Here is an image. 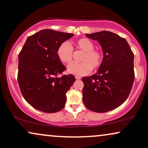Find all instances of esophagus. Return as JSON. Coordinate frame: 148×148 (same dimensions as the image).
Returning a JSON list of instances; mask_svg holds the SVG:
<instances>
[{
    "instance_id": "obj_1",
    "label": "esophagus",
    "mask_w": 148,
    "mask_h": 148,
    "mask_svg": "<svg viewBox=\"0 0 148 148\" xmlns=\"http://www.w3.org/2000/svg\"><path fill=\"white\" fill-rule=\"evenodd\" d=\"M75 79H82V77H79V76H75Z\"/></svg>"
}]
</instances>
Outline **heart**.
<instances>
[{
    "instance_id": "1",
    "label": "heart",
    "mask_w": 148,
    "mask_h": 148,
    "mask_svg": "<svg viewBox=\"0 0 148 148\" xmlns=\"http://www.w3.org/2000/svg\"><path fill=\"white\" fill-rule=\"evenodd\" d=\"M75 46L78 49L84 52L81 63H71L68 66L67 72L77 76L85 75L90 73L92 69H98L102 63L103 53L99 50L94 49V44L90 40L82 38L74 42ZM56 55L59 60L64 64H68L71 61L73 48L66 42L61 43L56 50Z\"/></svg>"
}]
</instances>
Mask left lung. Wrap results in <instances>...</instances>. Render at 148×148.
<instances>
[{
    "instance_id": "8db88e82",
    "label": "left lung",
    "mask_w": 148,
    "mask_h": 148,
    "mask_svg": "<svg viewBox=\"0 0 148 148\" xmlns=\"http://www.w3.org/2000/svg\"><path fill=\"white\" fill-rule=\"evenodd\" d=\"M86 36L98 42L104 57L96 74L82 78L83 101L89 110L108 112L121 106L130 94L135 79L134 54L127 40L112 32Z\"/></svg>"
}]
</instances>
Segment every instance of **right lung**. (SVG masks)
<instances>
[{
  "mask_svg": "<svg viewBox=\"0 0 148 148\" xmlns=\"http://www.w3.org/2000/svg\"><path fill=\"white\" fill-rule=\"evenodd\" d=\"M73 35L42 29L26 40L18 56L17 79L23 98L34 108L54 113L64 108L66 93L75 79L71 74L56 77L66 69L56 50Z\"/></svg>",
  "mask_w": 148,
  "mask_h": 148,
  "instance_id": "add662e5",
  "label": "right lung"
}]
</instances>
